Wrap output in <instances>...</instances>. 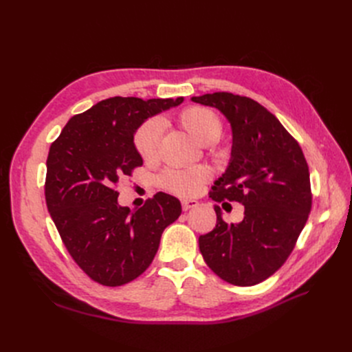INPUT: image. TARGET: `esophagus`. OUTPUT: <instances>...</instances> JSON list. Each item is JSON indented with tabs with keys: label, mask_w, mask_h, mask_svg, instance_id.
<instances>
[{
	"label": "esophagus",
	"mask_w": 352,
	"mask_h": 352,
	"mask_svg": "<svg viewBox=\"0 0 352 352\" xmlns=\"http://www.w3.org/2000/svg\"><path fill=\"white\" fill-rule=\"evenodd\" d=\"M198 206H199V202L195 201V199H184V201H182V208H184V211H188V210H190V208H195V207H198Z\"/></svg>",
	"instance_id": "1"
}]
</instances>
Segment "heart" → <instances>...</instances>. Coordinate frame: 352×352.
I'll use <instances>...</instances> for the list:
<instances>
[{"label":"heart","instance_id":"1","mask_svg":"<svg viewBox=\"0 0 352 352\" xmlns=\"http://www.w3.org/2000/svg\"><path fill=\"white\" fill-rule=\"evenodd\" d=\"M180 124L192 135L199 144H211L221 135L223 124L219 116L204 107H189L179 116ZM163 133V123L160 119L145 122L135 135V148L146 162L154 160L158 153L160 140ZM210 177L206 166L189 168H168L158 177V185L177 195H195Z\"/></svg>","mask_w":352,"mask_h":352}]
</instances>
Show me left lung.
Here are the masks:
<instances>
[{
	"label": "left lung",
	"mask_w": 352,
	"mask_h": 352,
	"mask_svg": "<svg viewBox=\"0 0 352 352\" xmlns=\"http://www.w3.org/2000/svg\"><path fill=\"white\" fill-rule=\"evenodd\" d=\"M217 109L232 127V153L211 199L238 201L243 220L201 235L208 267L232 285L252 286L278 272L289 257L311 210L310 172L301 146L267 109L248 97L214 92L190 98Z\"/></svg>",
	"instance_id": "1"
}]
</instances>
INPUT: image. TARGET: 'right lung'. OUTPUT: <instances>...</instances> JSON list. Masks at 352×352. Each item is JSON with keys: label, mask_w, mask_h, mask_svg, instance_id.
<instances>
[{"label": "right lung", "mask_w": 352, "mask_h": 352, "mask_svg": "<svg viewBox=\"0 0 352 352\" xmlns=\"http://www.w3.org/2000/svg\"><path fill=\"white\" fill-rule=\"evenodd\" d=\"M184 98L113 97L73 116L51 144L45 199L69 254L104 286L136 279L154 260L162 233L182 212L180 201L158 192L141 208L122 207L116 185L142 166L133 138L148 117Z\"/></svg>", "instance_id": "add662e5"}]
</instances>
